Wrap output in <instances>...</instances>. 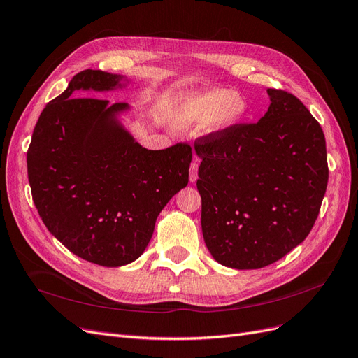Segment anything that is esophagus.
<instances>
[{
    "mask_svg": "<svg viewBox=\"0 0 358 358\" xmlns=\"http://www.w3.org/2000/svg\"><path fill=\"white\" fill-rule=\"evenodd\" d=\"M198 167H199L198 160H194L191 163V169H189V180L191 182H196V179H198Z\"/></svg>",
    "mask_w": 358,
    "mask_h": 358,
    "instance_id": "obj_1",
    "label": "esophagus"
}]
</instances>
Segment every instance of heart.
Returning a JSON list of instances; mask_svg holds the SVG:
<instances>
[{"label":"heart","mask_w":358,"mask_h":358,"mask_svg":"<svg viewBox=\"0 0 358 358\" xmlns=\"http://www.w3.org/2000/svg\"><path fill=\"white\" fill-rule=\"evenodd\" d=\"M248 106L234 90H207L183 95L171 111L178 129L207 123L208 132H222L245 117Z\"/></svg>","instance_id":"heart-1"}]
</instances>
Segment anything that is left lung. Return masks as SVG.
<instances>
[{
    "mask_svg": "<svg viewBox=\"0 0 358 358\" xmlns=\"http://www.w3.org/2000/svg\"><path fill=\"white\" fill-rule=\"evenodd\" d=\"M257 123H241L195 141L201 157L206 245L238 270L280 260L307 238L327 187L326 141L319 122L292 94L267 90Z\"/></svg>",
    "mask_w": 358,
    "mask_h": 358,
    "instance_id": "1",
    "label": "left lung"
}]
</instances>
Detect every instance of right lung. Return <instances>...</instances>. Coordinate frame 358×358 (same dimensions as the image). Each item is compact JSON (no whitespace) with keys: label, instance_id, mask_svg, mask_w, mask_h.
<instances>
[{"label":"right lung","instance_id":"obj_1","mask_svg":"<svg viewBox=\"0 0 358 358\" xmlns=\"http://www.w3.org/2000/svg\"><path fill=\"white\" fill-rule=\"evenodd\" d=\"M120 75L83 70L42 110L27 178L48 231L80 259L119 267L145 251L155 220L188 185V144L147 150L119 120L131 107L92 95L123 88Z\"/></svg>","mask_w":358,"mask_h":358}]
</instances>
